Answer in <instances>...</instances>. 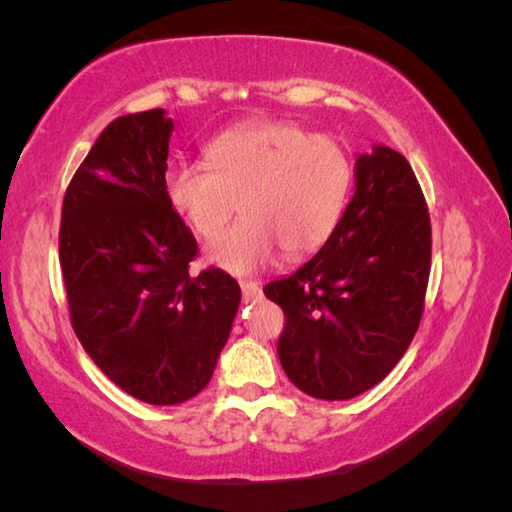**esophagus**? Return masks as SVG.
<instances>
[{
	"label": "esophagus",
	"mask_w": 512,
	"mask_h": 512,
	"mask_svg": "<svg viewBox=\"0 0 512 512\" xmlns=\"http://www.w3.org/2000/svg\"><path fill=\"white\" fill-rule=\"evenodd\" d=\"M241 284V296H244V302H255L262 298V287L253 280H239Z\"/></svg>",
	"instance_id": "34e87169"
}]
</instances>
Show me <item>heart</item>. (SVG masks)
<instances>
[{
	"mask_svg": "<svg viewBox=\"0 0 512 512\" xmlns=\"http://www.w3.org/2000/svg\"><path fill=\"white\" fill-rule=\"evenodd\" d=\"M207 164L178 160L164 171L169 203L201 237L221 232L237 210L244 219L205 248L207 262L246 275L284 253L323 246L339 225L352 164L339 144L289 121H253L207 146Z\"/></svg>",
	"mask_w": 512,
	"mask_h": 512,
	"instance_id": "obj_1",
	"label": "heart"
}]
</instances>
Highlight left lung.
I'll use <instances>...</instances> for the list:
<instances>
[{
  "label": "left lung",
  "mask_w": 512,
  "mask_h": 512,
  "mask_svg": "<svg viewBox=\"0 0 512 512\" xmlns=\"http://www.w3.org/2000/svg\"><path fill=\"white\" fill-rule=\"evenodd\" d=\"M431 268V223L411 164L375 144L354 164V196L325 246L266 284L287 325L277 354L316 400H352L379 384L418 332Z\"/></svg>",
  "instance_id": "1"
}]
</instances>
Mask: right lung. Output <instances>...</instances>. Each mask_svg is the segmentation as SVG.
Wrapping results in <instances>:
<instances>
[{"instance_id": "1", "label": "right lung", "mask_w": 512, "mask_h": 512, "mask_svg": "<svg viewBox=\"0 0 512 512\" xmlns=\"http://www.w3.org/2000/svg\"><path fill=\"white\" fill-rule=\"evenodd\" d=\"M173 119L112 121L74 173L60 219L69 316L85 352L128 395L171 406L210 384L241 289L192 275L198 246L164 192Z\"/></svg>"}]
</instances>
